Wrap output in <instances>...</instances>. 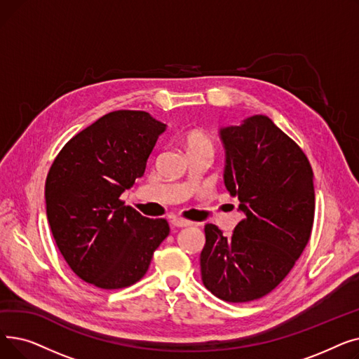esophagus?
I'll use <instances>...</instances> for the list:
<instances>
[{"mask_svg": "<svg viewBox=\"0 0 359 359\" xmlns=\"http://www.w3.org/2000/svg\"><path fill=\"white\" fill-rule=\"evenodd\" d=\"M172 225L173 227H189V225H192V222L187 219H183V218H173Z\"/></svg>", "mask_w": 359, "mask_h": 359, "instance_id": "esophagus-1", "label": "esophagus"}]
</instances>
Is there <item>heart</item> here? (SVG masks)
<instances>
[{
  "instance_id": "obj_1",
  "label": "heart",
  "mask_w": 359,
  "mask_h": 359,
  "mask_svg": "<svg viewBox=\"0 0 359 359\" xmlns=\"http://www.w3.org/2000/svg\"><path fill=\"white\" fill-rule=\"evenodd\" d=\"M183 142L187 149V154L189 156H192V154L212 156L215 151L212 137L208 134V132L203 129H199V128H194V129L187 130L183 137Z\"/></svg>"
}]
</instances>
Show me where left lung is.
<instances>
[{"label": "left lung", "mask_w": 359, "mask_h": 359, "mask_svg": "<svg viewBox=\"0 0 359 359\" xmlns=\"http://www.w3.org/2000/svg\"><path fill=\"white\" fill-rule=\"evenodd\" d=\"M227 154L224 183L244 218L225 237L205 225L203 285L229 303L273 291L294 268L314 221L313 168L304 151L268 116L221 129Z\"/></svg>", "instance_id": "8db88e82"}]
</instances>
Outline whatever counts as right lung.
<instances>
[{
    "instance_id": "right-lung-1",
    "label": "right lung",
    "mask_w": 359,
    "mask_h": 359,
    "mask_svg": "<svg viewBox=\"0 0 359 359\" xmlns=\"http://www.w3.org/2000/svg\"><path fill=\"white\" fill-rule=\"evenodd\" d=\"M165 125L142 110H115L72 137L45 183L50 231L72 272L102 290L134 285L168 236L121 199L145 172Z\"/></svg>"
}]
</instances>
